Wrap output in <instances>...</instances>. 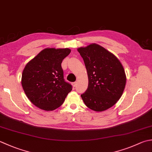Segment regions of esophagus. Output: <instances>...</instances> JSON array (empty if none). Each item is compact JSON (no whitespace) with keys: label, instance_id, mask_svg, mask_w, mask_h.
I'll list each match as a JSON object with an SVG mask.
<instances>
[{"label":"esophagus","instance_id":"1","mask_svg":"<svg viewBox=\"0 0 152 152\" xmlns=\"http://www.w3.org/2000/svg\"><path fill=\"white\" fill-rule=\"evenodd\" d=\"M76 85H77V82H74L72 83V86H74V87H76Z\"/></svg>","mask_w":152,"mask_h":152}]
</instances>
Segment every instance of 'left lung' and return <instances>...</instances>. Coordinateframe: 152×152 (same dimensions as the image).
I'll list each match as a JSON object with an SVG mask.
<instances>
[{
    "instance_id": "left-lung-1",
    "label": "left lung",
    "mask_w": 152,
    "mask_h": 152,
    "mask_svg": "<svg viewBox=\"0 0 152 152\" xmlns=\"http://www.w3.org/2000/svg\"><path fill=\"white\" fill-rule=\"evenodd\" d=\"M87 70L88 86L81 95L88 108L94 111H105L117 103L125 88L126 76L117 56L102 46L91 43L79 47Z\"/></svg>"
}]
</instances>
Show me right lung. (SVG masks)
Instances as JSON below:
<instances>
[{
    "mask_svg": "<svg viewBox=\"0 0 152 152\" xmlns=\"http://www.w3.org/2000/svg\"><path fill=\"white\" fill-rule=\"evenodd\" d=\"M70 52L68 48L44 49L26 65L21 82L26 96L37 107L53 111L72 90V86L64 81L61 67Z\"/></svg>",
    "mask_w": 152,
    "mask_h": 152,
    "instance_id": "right-lung-1",
    "label": "right lung"
}]
</instances>
